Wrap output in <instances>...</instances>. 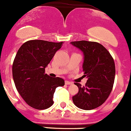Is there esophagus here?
<instances>
[{"mask_svg": "<svg viewBox=\"0 0 131 131\" xmlns=\"http://www.w3.org/2000/svg\"><path fill=\"white\" fill-rule=\"evenodd\" d=\"M64 83H65V85H72V83L70 82V81H65Z\"/></svg>", "mask_w": 131, "mask_h": 131, "instance_id": "34e87169", "label": "esophagus"}]
</instances>
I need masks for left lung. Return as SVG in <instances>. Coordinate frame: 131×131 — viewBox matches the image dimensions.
Returning <instances> with one entry per match:
<instances>
[{"mask_svg": "<svg viewBox=\"0 0 131 131\" xmlns=\"http://www.w3.org/2000/svg\"><path fill=\"white\" fill-rule=\"evenodd\" d=\"M70 43L84 55L83 70L88 78L85 86L78 83L79 91L72 97L74 105L83 110L100 107L112 91L115 78V64L111 53L101 44L92 41H73Z\"/></svg>", "mask_w": 131, "mask_h": 131, "instance_id": "left-lung-1", "label": "left lung"}]
</instances>
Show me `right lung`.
Returning a JSON list of instances; mask_svg holds the SVG:
<instances>
[{
    "mask_svg": "<svg viewBox=\"0 0 131 131\" xmlns=\"http://www.w3.org/2000/svg\"><path fill=\"white\" fill-rule=\"evenodd\" d=\"M62 44L30 40L20 46L15 57L12 74L16 89L27 104L35 109L50 107L56 89L64 86L62 78H52L45 72Z\"/></svg>",
    "mask_w": 131,
    "mask_h": 131,
    "instance_id": "obj_1",
    "label": "right lung"
}]
</instances>
